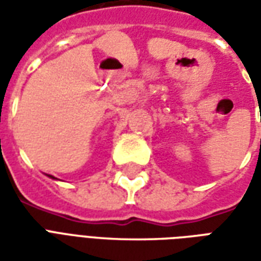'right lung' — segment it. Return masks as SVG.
Listing matches in <instances>:
<instances>
[{"instance_id":"add662e5","label":"right lung","mask_w":261,"mask_h":261,"mask_svg":"<svg viewBox=\"0 0 261 261\" xmlns=\"http://www.w3.org/2000/svg\"><path fill=\"white\" fill-rule=\"evenodd\" d=\"M48 177H51V179H56V177H54V176H51V175H48Z\"/></svg>"}]
</instances>
